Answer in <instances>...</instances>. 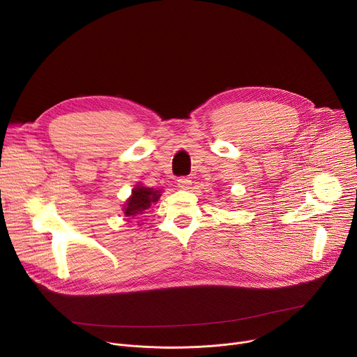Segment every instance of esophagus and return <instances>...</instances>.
I'll list each match as a JSON object with an SVG mask.
<instances>
[{
	"mask_svg": "<svg viewBox=\"0 0 357 357\" xmlns=\"http://www.w3.org/2000/svg\"><path fill=\"white\" fill-rule=\"evenodd\" d=\"M190 185H192V181L188 176H182V178L178 179V186L181 189H189Z\"/></svg>",
	"mask_w": 357,
	"mask_h": 357,
	"instance_id": "obj_1",
	"label": "esophagus"
}]
</instances>
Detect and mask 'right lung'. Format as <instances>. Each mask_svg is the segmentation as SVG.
I'll return each mask as SVG.
<instances>
[{"label": "right lung", "instance_id": "1", "mask_svg": "<svg viewBox=\"0 0 357 357\" xmlns=\"http://www.w3.org/2000/svg\"><path fill=\"white\" fill-rule=\"evenodd\" d=\"M162 190H157L154 188H146L142 185H135L131 190V196L126 200L123 205V212L126 218H134L142 215L145 211L155 205L160 200Z\"/></svg>", "mask_w": 357, "mask_h": 357}]
</instances>
